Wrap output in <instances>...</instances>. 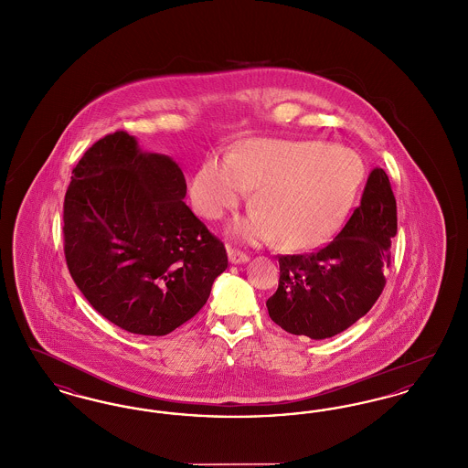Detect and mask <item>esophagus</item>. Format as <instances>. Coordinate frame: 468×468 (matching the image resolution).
I'll return each mask as SVG.
<instances>
[{"mask_svg": "<svg viewBox=\"0 0 468 468\" xmlns=\"http://www.w3.org/2000/svg\"><path fill=\"white\" fill-rule=\"evenodd\" d=\"M228 258H229V263L233 265L249 261V254H245L244 250H239L235 247H228Z\"/></svg>", "mask_w": 468, "mask_h": 468, "instance_id": "obj_1", "label": "esophagus"}]
</instances>
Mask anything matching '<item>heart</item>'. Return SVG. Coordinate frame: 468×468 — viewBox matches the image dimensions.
Returning a JSON list of instances; mask_svg holds the SVG:
<instances>
[{"instance_id":"heart-1","label":"heart","mask_w":468,"mask_h":468,"mask_svg":"<svg viewBox=\"0 0 468 468\" xmlns=\"http://www.w3.org/2000/svg\"><path fill=\"white\" fill-rule=\"evenodd\" d=\"M363 177V159L349 147L254 138L228 159H207L191 182V200L205 219L218 221L254 187L256 210L229 231L247 242L277 239L286 249H312L336 231Z\"/></svg>"}]
</instances>
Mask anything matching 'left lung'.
I'll use <instances>...</instances> for the list:
<instances>
[{
  "label": "left lung",
  "instance_id": "obj_1",
  "mask_svg": "<svg viewBox=\"0 0 468 468\" xmlns=\"http://www.w3.org/2000/svg\"><path fill=\"white\" fill-rule=\"evenodd\" d=\"M395 235L397 200L386 172L374 168L332 242L311 254L279 256V288L267 300L271 321L314 340L347 330L384 290Z\"/></svg>",
  "mask_w": 468,
  "mask_h": 468
}]
</instances>
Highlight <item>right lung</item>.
<instances>
[{"label": "right lung", "instance_id": "obj_1", "mask_svg": "<svg viewBox=\"0 0 468 468\" xmlns=\"http://www.w3.org/2000/svg\"><path fill=\"white\" fill-rule=\"evenodd\" d=\"M71 174L65 258L92 309L130 334L154 336L195 317L228 254L182 201L177 163L115 132L92 144Z\"/></svg>", "mask_w": 468, "mask_h": 468}]
</instances>
